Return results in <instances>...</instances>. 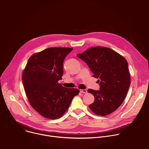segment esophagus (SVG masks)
Listing matches in <instances>:
<instances>
[{
	"label": "esophagus",
	"mask_w": 149,
	"mask_h": 149,
	"mask_svg": "<svg viewBox=\"0 0 149 149\" xmlns=\"http://www.w3.org/2000/svg\"><path fill=\"white\" fill-rule=\"evenodd\" d=\"M79 91L81 93H87V91L86 90H79Z\"/></svg>",
	"instance_id": "1"
}]
</instances>
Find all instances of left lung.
Listing matches in <instances>:
<instances>
[{"mask_svg": "<svg viewBox=\"0 0 149 149\" xmlns=\"http://www.w3.org/2000/svg\"><path fill=\"white\" fill-rule=\"evenodd\" d=\"M77 56L87 63L100 83V90H88L95 99L89 108L102 116L114 112L123 103L130 86L127 61L113 49L101 47L91 48Z\"/></svg>", "mask_w": 149, "mask_h": 149, "instance_id": "1", "label": "left lung"}]
</instances>
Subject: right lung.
<instances>
[{
  "instance_id": "1",
  "label": "right lung",
  "mask_w": 149,
  "mask_h": 149,
  "mask_svg": "<svg viewBox=\"0 0 149 149\" xmlns=\"http://www.w3.org/2000/svg\"><path fill=\"white\" fill-rule=\"evenodd\" d=\"M71 48H49L32 55L22 74V82L30 104L43 117H61L68 109L79 90L62 87L63 62Z\"/></svg>"
}]
</instances>
